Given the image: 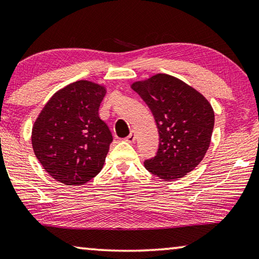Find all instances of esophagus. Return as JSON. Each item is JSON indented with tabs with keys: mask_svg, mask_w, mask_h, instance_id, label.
Returning a JSON list of instances; mask_svg holds the SVG:
<instances>
[{
	"mask_svg": "<svg viewBox=\"0 0 259 259\" xmlns=\"http://www.w3.org/2000/svg\"><path fill=\"white\" fill-rule=\"evenodd\" d=\"M124 141L128 142V143H135V141H136V136H135L134 131H131V133L129 134V136H126L124 138Z\"/></svg>",
	"mask_w": 259,
	"mask_h": 259,
	"instance_id": "obj_1",
	"label": "esophagus"
}]
</instances>
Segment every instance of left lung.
Segmentation results:
<instances>
[{
	"mask_svg": "<svg viewBox=\"0 0 259 259\" xmlns=\"http://www.w3.org/2000/svg\"><path fill=\"white\" fill-rule=\"evenodd\" d=\"M153 115L159 147L145 168L158 178L181 179L202 161L210 146L214 113L195 89L173 76L158 73L131 85Z\"/></svg>",
	"mask_w": 259,
	"mask_h": 259,
	"instance_id": "8db88e82",
	"label": "left lung"
}]
</instances>
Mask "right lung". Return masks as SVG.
<instances>
[{
	"label": "right lung",
	"mask_w": 259,
	"mask_h": 259,
	"mask_svg": "<svg viewBox=\"0 0 259 259\" xmlns=\"http://www.w3.org/2000/svg\"><path fill=\"white\" fill-rule=\"evenodd\" d=\"M104 86L78 80L60 90L41 110L32 129V146L45 170L67 186L99 174L113 142L99 117Z\"/></svg>",
	"instance_id": "add662e5"
}]
</instances>
